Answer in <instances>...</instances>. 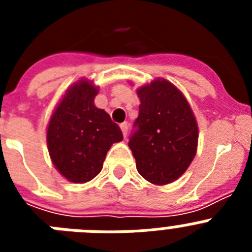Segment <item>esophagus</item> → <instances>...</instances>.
<instances>
[{"label": "esophagus", "instance_id": "esophagus-1", "mask_svg": "<svg viewBox=\"0 0 252 252\" xmlns=\"http://www.w3.org/2000/svg\"><path fill=\"white\" fill-rule=\"evenodd\" d=\"M120 127H121V131H122V133H124V136L126 137V135H127V131H128V124L127 122H122V124L120 125Z\"/></svg>", "mask_w": 252, "mask_h": 252}]
</instances>
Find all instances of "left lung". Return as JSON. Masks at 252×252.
I'll return each mask as SVG.
<instances>
[{"label": "left lung", "instance_id": "8db88e82", "mask_svg": "<svg viewBox=\"0 0 252 252\" xmlns=\"http://www.w3.org/2000/svg\"><path fill=\"white\" fill-rule=\"evenodd\" d=\"M141 104L128 146L142 178L157 186L177 180L197 151L198 126L183 93L165 79L137 90Z\"/></svg>", "mask_w": 252, "mask_h": 252}]
</instances>
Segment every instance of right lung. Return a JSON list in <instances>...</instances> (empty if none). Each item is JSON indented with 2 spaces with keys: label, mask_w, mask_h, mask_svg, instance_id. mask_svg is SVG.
Segmentation results:
<instances>
[{
  "label": "right lung",
  "mask_w": 252,
  "mask_h": 252,
  "mask_svg": "<svg viewBox=\"0 0 252 252\" xmlns=\"http://www.w3.org/2000/svg\"><path fill=\"white\" fill-rule=\"evenodd\" d=\"M98 88L82 79L73 84L51 116L46 132L53 164L73 183L99 174L107 151L124 139L119 125L94 106Z\"/></svg>",
  "instance_id": "right-lung-1"
}]
</instances>
